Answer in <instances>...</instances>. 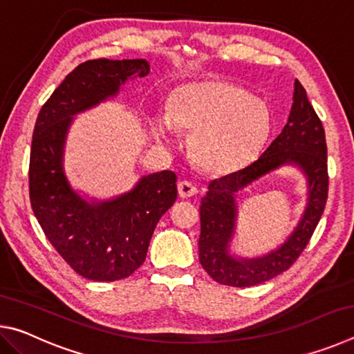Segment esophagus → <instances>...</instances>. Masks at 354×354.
<instances>
[{
  "label": "esophagus",
  "instance_id": "1",
  "mask_svg": "<svg viewBox=\"0 0 354 354\" xmlns=\"http://www.w3.org/2000/svg\"><path fill=\"white\" fill-rule=\"evenodd\" d=\"M178 192L181 198H190V196H194L196 192H198V189H196L195 184H192L189 181H181L178 184Z\"/></svg>",
  "mask_w": 354,
  "mask_h": 354
}]
</instances>
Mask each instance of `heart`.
<instances>
[{"mask_svg": "<svg viewBox=\"0 0 354 354\" xmlns=\"http://www.w3.org/2000/svg\"><path fill=\"white\" fill-rule=\"evenodd\" d=\"M151 127L165 145L173 143V128L192 134V154L203 169L231 173L247 165L263 145L270 112L242 87L205 81L178 88L169 115H154Z\"/></svg>", "mask_w": 354, "mask_h": 354, "instance_id": "obj_1", "label": "heart"}]
</instances>
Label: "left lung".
I'll return each mask as SVG.
<instances>
[{
  "instance_id": "left-lung-1",
  "label": "left lung",
  "mask_w": 354,
  "mask_h": 354,
  "mask_svg": "<svg viewBox=\"0 0 354 354\" xmlns=\"http://www.w3.org/2000/svg\"><path fill=\"white\" fill-rule=\"evenodd\" d=\"M283 166H293L307 179V203L302 217L286 241L259 257H243L232 252L236 234V194L261 177ZM328 198V169L325 129L306 91L295 80L293 103L287 123L253 164L218 178L207 185L200 206V263L209 277L220 284L250 287L286 272L319 225Z\"/></svg>"
}]
</instances>
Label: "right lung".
Wrapping results in <instances>:
<instances>
[{"label":"right lung","instance_id":"1","mask_svg":"<svg viewBox=\"0 0 354 354\" xmlns=\"http://www.w3.org/2000/svg\"><path fill=\"white\" fill-rule=\"evenodd\" d=\"M149 73L147 59H97L65 76L35 122L29 196L41 230L71 268L92 281L128 278L147 257L159 218L176 200V175H143L133 189L97 198L75 189L65 171V145L75 117L117 98L123 86Z\"/></svg>","mask_w":354,"mask_h":354}]
</instances>
